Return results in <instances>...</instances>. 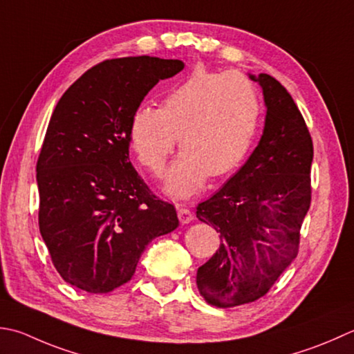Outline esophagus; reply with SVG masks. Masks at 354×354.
<instances>
[{
  "instance_id": "obj_1",
  "label": "esophagus",
  "mask_w": 354,
  "mask_h": 354,
  "mask_svg": "<svg viewBox=\"0 0 354 354\" xmlns=\"http://www.w3.org/2000/svg\"><path fill=\"white\" fill-rule=\"evenodd\" d=\"M178 218L181 221V224H189L193 219V212L187 207H178Z\"/></svg>"
}]
</instances>
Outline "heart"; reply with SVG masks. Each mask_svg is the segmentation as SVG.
<instances>
[{"instance_id":"1","label":"heart","mask_w":354,"mask_h":354,"mask_svg":"<svg viewBox=\"0 0 354 354\" xmlns=\"http://www.w3.org/2000/svg\"><path fill=\"white\" fill-rule=\"evenodd\" d=\"M261 106L253 84L238 72L195 67L164 95L161 107L141 106L130 118L129 142L140 162L161 176L179 141L165 190L195 195L205 178L224 176L244 161L259 126Z\"/></svg>"}]
</instances>
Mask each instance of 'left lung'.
Returning a JSON list of instances; mask_svg holds the SVG:
<instances>
[{
    "mask_svg": "<svg viewBox=\"0 0 354 354\" xmlns=\"http://www.w3.org/2000/svg\"><path fill=\"white\" fill-rule=\"evenodd\" d=\"M259 82L267 106L258 147L218 193L196 207L221 244L198 268L201 296L219 308L254 302L268 293L299 252L311 203L313 141L292 95L267 73Z\"/></svg>",
    "mask_w": 354,
    "mask_h": 354,
    "instance_id": "left-lung-1",
    "label": "left lung"
}]
</instances>
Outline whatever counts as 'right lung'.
<instances>
[{"instance_id":"1","label":"right lung","mask_w":354,"mask_h":354,"mask_svg":"<svg viewBox=\"0 0 354 354\" xmlns=\"http://www.w3.org/2000/svg\"><path fill=\"white\" fill-rule=\"evenodd\" d=\"M179 59L102 61L55 107L37 162L38 224L57 272L87 293H109L135 274L149 242L179 225L129 159V124Z\"/></svg>"}]
</instances>
